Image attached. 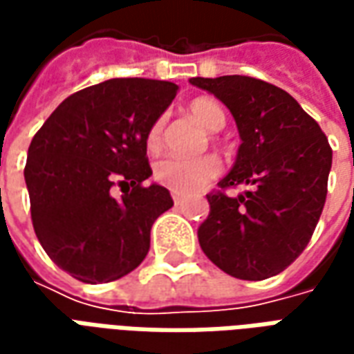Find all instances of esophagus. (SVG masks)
Returning a JSON list of instances; mask_svg holds the SVG:
<instances>
[{"label": "esophagus", "instance_id": "obj_1", "mask_svg": "<svg viewBox=\"0 0 354 354\" xmlns=\"http://www.w3.org/2000/svg\"><path fill=\"white\" fill-rule=\"evenodd\" d=\"M172 199H174V205H182L185 201L184 195H180V193H172Z\"/></svg>", "mask_w": 354, "mask_h": 354}]
</instances>
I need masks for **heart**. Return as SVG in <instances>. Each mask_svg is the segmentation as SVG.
<instances>
[{
  "mask_svg": "<svg viewBox=\"0 0 354 354\" xmlns=\"http://www.w3.org/2000/svg\"><path fill=\"white\" fill-rule=\"evenodd\" d=\"M189 115L207 131H222L225 124V111L212 98H195L187 106ZM162 129L165 119L159 117L147 131V147L155 151L162 144ZM220 161L212 155L197 157V159H182V157H165L155 162L153 176L165 187L174 193H193L207 185L220 174Z\"/></svg>",
  "mask_w": 354,
  "mask_h": 354,
  "instance_id": "obj_1",
  "label": "heart"
}]
</instances>
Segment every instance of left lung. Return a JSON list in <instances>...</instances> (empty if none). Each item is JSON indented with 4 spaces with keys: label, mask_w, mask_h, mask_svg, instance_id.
I'll return each instance as SVG.
<instances>
[{
    "label": "left lung",
    "mask_w": 354,
    "mask_h": 354,
    "mask_svg": "<svg viewBox=\"0 0 354 354\" xmlns=\"http://www.w3.org/2000/svg\"><path fill=\"white\" fill-rule=\"evenodd\" d=\"M235 119L241 146L220 187L250 185L227 197L207 195L210 212L197 230L203 252L223 273L263 281L296 260L317 227L332 149L319 123L286 91L246 75L192 77Z\"/></svg>",
    "instance_id": "8db88e82"
}]
</instances>
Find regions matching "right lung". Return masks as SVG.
<instances>
[{
  "mask_svg": "<svg viewBox=\"0 0 354 354\" xmlns=\"http://www.w3.org/2000/svg\"><path fill=\"white\" fill-rule=\"evenodd\" d=\"M176 93L170 81H102L68 96L32 140L24 180L35 235L73 279L117 281L146 258L151 225L174 205L167 187L144 185L147 131Z\"/></svg>",
  "mask_w": 354,
  "mask_h": 354,
  "instance_id": "obj_1",
  "label": "right lung"
}]
</instances>
